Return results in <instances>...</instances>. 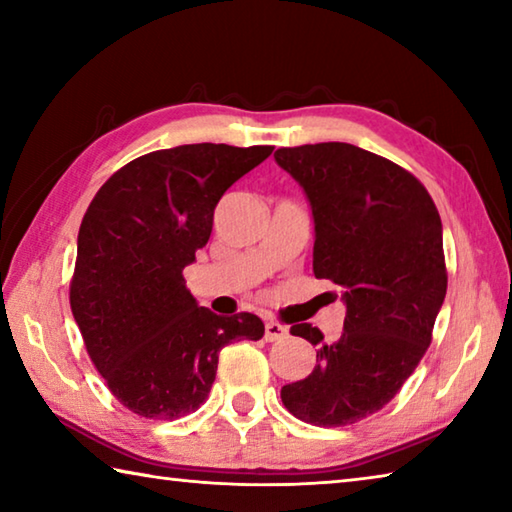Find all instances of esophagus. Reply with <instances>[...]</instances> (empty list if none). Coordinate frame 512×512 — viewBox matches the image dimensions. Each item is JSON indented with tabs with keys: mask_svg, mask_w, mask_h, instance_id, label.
Wrapping results in <instances>:
<instances>
[{
	"mask_svg": "<svg viewBox=\"0 0 512 512\" xmlns=\"http://www.w3.org/2000/svg\"><path fill=\"white\" fill-rule=\"evenodd\" d=\"M287 334H289V329L284 327V325H280V323H275V320H268V323L264 325V339L268 343L287 339Z\"/></svg>",
	"mask_w": 512,
	"mask_h": 512,
	"instance_id": "esophagus-1",
	"label": "esophagus"
}]
</instances>
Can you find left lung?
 Segmentation results:
<instances>
[{"label": "left lung", "mask_w": 512, "mask_h": 512, "mask_svg": "<svg viewBox=\"0 0 512 512\" xmlns=\"http://www.w3.org/2000/svg\"><path fill=\"white\" fill-rule=\"evenodd\" d=\"M314 216V275L343 287V332L316 348L311 375L282 386V402L316 427L354 424L393 400L431 343L447 293L443 223L418 178L345 142L277 149Z\"/></svg>", "instance_id": "obj_1"}]
</instances>
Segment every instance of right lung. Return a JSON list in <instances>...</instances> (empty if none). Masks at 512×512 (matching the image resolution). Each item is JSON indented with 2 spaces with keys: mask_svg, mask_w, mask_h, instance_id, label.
<instances>
[{
  "mask_svg": "<svg viewBox=\"0 0 512 512\" xmlns=\"http://www.w3.org/2000/svg\"><path fill=\"white\" fill-rule=\"evenodd\" d=\"M271 153L210 142L146 153L112 173L83 216L69 305L110 393L142 418L196 411L223 345L264 336L255 314L198 305L183 271L221 196Z\"/></svg>",
  "mask_w": 512,
  "mask_h": 512,
  "instance_id": "1",
  "label": "right lung"
}]
</instances>
